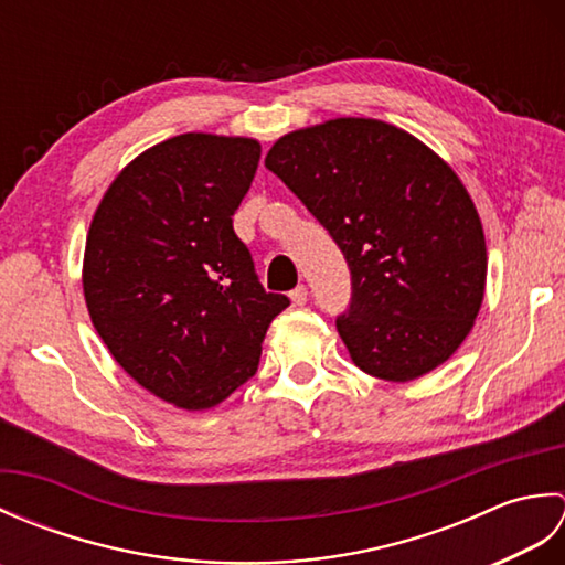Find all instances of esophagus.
<instances>
[{
    "mask_svg": "<svg viewBox=\"0 0 565 565\" xmlns=\"http://www.w3.org/2000/svg\"><path fill=\"white\" fill-rule=\"evenodd\" d=\"M289 296H291L294 306H306V301H308V289L301 284V286H296V289H294Z\"/></svg>",
    "mask_w": 565,
    "mask_h": 565,
    "instance_id": "obj_1",
    "label": "esophagus"
}]
</instances>
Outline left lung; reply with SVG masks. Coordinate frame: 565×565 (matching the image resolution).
Here are the masks:
<instances>
[{
	"label": "left lung",
	"mask_w": 565,
	"mask_h": 565,
	"mask_svg": "<svg viewBox=\"0 0 565 565\" xmlns=\"http://www.w3.org/2000/svg\"><path fill=\"white\" fill-rule=\"evenodd\" d=\"M342 249L352 301L338 332L369 376L413 381L456 352L486 291V237L459 177L405 130L338 118L267 152Z\"/></svg>",
	"instance_id": "left-lung-1"
}]
</instances>
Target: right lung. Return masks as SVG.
<instances>
[{
	"mask_svg": "<svg viewBox=\"0 0 565 565\" xmlns=\"http://www.w3.org/2000/svg\"><path fill=\"white\" fill-rule=\"evenodd\" d=\"M249 138L184 134L130 162L84 249V298L114 359L184 411L218 405L257 374L289 296L264 291L233 215L255 179Z\"/></svg>",
	"mask_w": 565,
	"mask_h": 565,
	"instance_id": "obj_1",
	"label": "right lung"
}]
</instances>
